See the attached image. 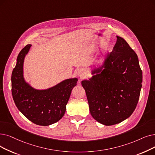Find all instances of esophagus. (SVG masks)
<instances>
[{"instance_id": "obj_1", "label": "esophagus", "mask_w": 155, "mask_h": 155, "mask_svg": "<svg viewBox=\"0 0 155 155\" xmlns=\"http://www.w3.org/2000/svg\"><path fill=\"white\" fill-rule=\"evenodd\" d=\"M77 73H78V75L80 76L81 78H83L85 75V73H86V71L85 69L84 68H80L78 71H77Z\"/></svg>"}]
</instances>
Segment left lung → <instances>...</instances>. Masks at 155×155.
<instances>
[{
  "mask_svg": "<svg viewBox=\"0 0 155 155\" xmlns=\"http://www.w3.org/2000/svg\"><path fill=\"white\" fill-rule=\"evenodd\" d=\"M117 38L104 70L82 82L92 117L104 125L119 124L132 115L143 82L136 53L123 38Z\"/></svg>",
  "mask_w": 155,
  "mask_h": 155,
  "instance_id": "8db88e82",
  "label": "left lung"
}]
</instances>
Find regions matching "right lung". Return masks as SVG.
I'll list each match as a JSON object with an SVG mask.
<instances>
[{"mask_svg": "<svg viewBox=\"0 0 155 155\" xmlns=\"http://www.w3.org/2000/svg\"><path fill=\"white\" fill-rule=\"evenodd\" d=\"M26 45L20 51L11 75V92L18 109L33 124L47 126L57 122L66 111L77 78L66 80L45 91L33 89L25 83L23 76L24 58L30 48Z\"/></svg>", "mask_w": 155, "mask_h": 155, "instance_id": "right-lung-1", "label": "right lung"}]
</instances>
